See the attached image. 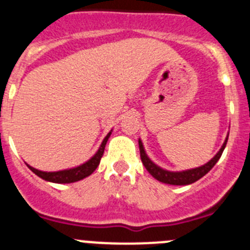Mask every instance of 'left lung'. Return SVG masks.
<instances>
[{"label":"left lung","mask_w":250,"mask_h":250,"mask_svg":"<svg viewBox=\"0 0 250 250\" xmlns=\"http://www.w3.org/2000/svg\"><path fill=\"white\" fill-rule=\"evenodd\" d=\"M228 137H229V132H228L227 137H225L223 146L220 147L218 153H216L209 162H206L203 166L182 171H168L162 168V167H160L158 165H156L146 153V149H145V146H143L141 138L138 140V146H140V153L142 164L145 165L146 170L148 171L156 180H158L160 182H164V184H168V185H190L192 182L197 181V180H200L203 176H205L206 173L209 172L212 167L215 166L216 162L219 161V158L221 157V153L224 151L225 146H227Z\"/></svg>","instance_id":"obj_1"}]
</instances>
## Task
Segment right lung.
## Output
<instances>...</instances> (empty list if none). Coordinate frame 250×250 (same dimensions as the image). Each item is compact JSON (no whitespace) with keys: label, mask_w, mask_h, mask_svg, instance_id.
<instances>
[{"label":"right lung","mask_w":250,"mask_h":250,"mask_svg":"<svg viewBox=\"0 0 250 250\" xmlns=\"http://www.w3.org/2000/svg\"><path fill=\"white\" fill-rule=\"evenodd\" d=\"M113 129H110L109 133L104 137V140L102 141L101 146H99L98 151L95 152L92 157L89 158L88 161H85L84 164H80L79 166L71 167V168H65V170L60 171H41L35 168V167L27 165L30 170L38 175L39 177H41L45 181L54 182V184H71V182H77L80 180L85 179V177L90 176L93 172L95 171V168L98 167L99 162H101V158L104 153V148H105V145L108 142V138L110 137Z\"/></svg>","instance_id":"1"}]
</instances>
